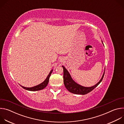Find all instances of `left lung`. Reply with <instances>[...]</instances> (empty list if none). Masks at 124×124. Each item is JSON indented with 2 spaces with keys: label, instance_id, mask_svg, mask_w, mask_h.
I'll return each mask as SVG.
<instances>
[{
  "label": "left lung",
  "instance_id": "8db88e82",
  "mask_svg": "<svg viewBox=\"0 0 124 124\" xmlns=\"http://www.w3.org/2000/svg\"><path fill=\"white\" fill-rule=\"evenodd\" d=\"M102 43L103 44L102 42ZM62 67L63 68V79L65 86L69 92L75 94L85 95L92 91L94 88H95L101 82L103 79L105 72L104 70L101 79L96 84L91 87H84L76 83L72 79L67 70L63 66H62Z\"/></svg>",
  "mask_w": 124,
  "mask_h": 124
}]
</instances>
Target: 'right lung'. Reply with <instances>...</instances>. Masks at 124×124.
I'll return each instance as SVG.
<instances>
[{"instance_id": "right-lung-1", "label": "right lung", "mask_w": 124, "mask_h": 124, "mask_svg": "<svg viewBox=\"0 0 124 124\" xmlns=\"http://www.w3.org/2000/svg\"><path fill=\"white\" fill-rule=\"evenodd\" d=\"M52 71H53V70H50V73H49L48 75L47 76V78H46V79L42 83H41V84H40L38 85H36V86L32 87H23V86L21 85H20L23 88V89H24L25 90H28V91H39V90H42V89H44V88L47 86V84L49 82V77H50Z\"/></svg>"}]
</instances>
